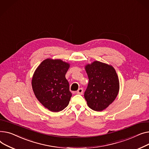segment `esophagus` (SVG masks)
Returning <instances> with one entry per match:
<instances>
[{
  "instance_id": "obj_1",
  "label": "esophagus",
  "mask_w": 149,
  "mask_h": 149,
  "mask_svg": "<svg viewBox=\"0 0 149 149\" xmlns=\"http://www.w3.org/2000/svg\"><path fill=\"white\" fill-rule=\"evenodd\" d=\"M83 92H84V90H83V89L82 88H79L78 89V90L77 91V94H81V95H82V94H83Z\"/></svg>"
}]
</instances>
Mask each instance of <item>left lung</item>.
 <instances>
[{
	"instance_id": "left-lung-1",
	"label": "left lung",
	"mask_w": 149,
	"mask_h": 149,
	"mask_svg": "<svg viewBox=\"0 0 149 149\" xmlns=\"http://www.w3.org/2000/svg\"><path fill=\"white\" fill-rule=\"evenodd\" d=\"M89 82L84 93L88 106L95 111L108 108L118 94L119 79L112 65L95 61L85 66Z\"/></svg>"
}]
</instances>
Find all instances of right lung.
<instances>
[{
    "label": "right lung",
    "instance_id": "right-lung-1",
    "mask_svg": "<svg viewBox=\"0 0 149 149\" xmlns=\"http://www.w3.org/2000/svg\"><path fill=\"white\" fill-rule=\"evenodd\" d=\"M70 64L59 59L47 58L35 71L32 87L38 100L52 112L65 108L72 95L65 74Z\"/></svg>",
    "mask_w": 149,
    "mask_h": 149
}]
</instances>
